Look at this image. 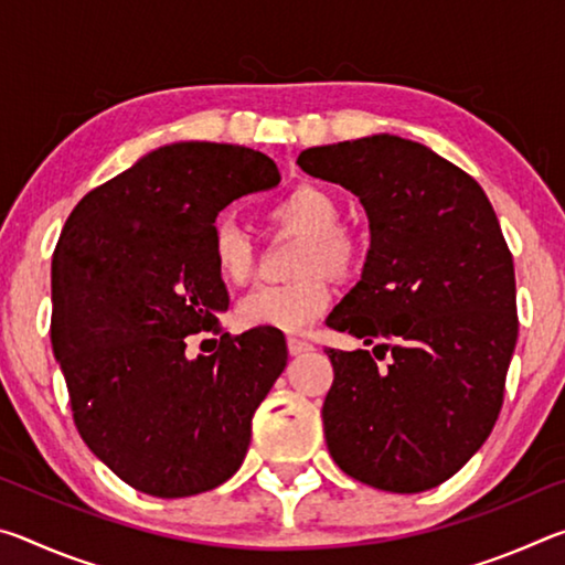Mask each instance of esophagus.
<instances>
[{
    "label": "esophagus",
    "mask_w": 565,
    "mask_h": 565,
    "mask_svg": "<svg viewBox=\"0 0 565 565\" xmlns=\"http://www.w3.org/2000/svg\"><path fill=\"white\" fill-rule=\"evenodd\" d=\"M286 347H289V353H291V356H299V353H306V351H311L313 347H311V343L309 341H303V339H289V341H286Z\"/></svg>",
    "instance_id": "34e87169"
}]
</instances>
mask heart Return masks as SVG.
<instances>
[{"label":"heart","instance_id":"obj_1","mask_svg":"<svg viewBox=\"0 0 565 565\" xmlns=\"http://www.w3.org/2000/svg\"><path fill=\"white\" fill-rule=\"evenodd\" d=\"M339 204L327 189L299 184L276 199L269 222L306 236L296 271L289 284H264L248 291L236 306L238 323L246 329L299 333L329 311L333 289L329 274L349 276L356 269L361 246L356 236L339 226ZM209 256L216 274L228 284H244L254 269V252L242 228L216 222L209 234Z\"/></svg>","mask_w":565,"mask_h":565}]
</instances>
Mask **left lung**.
I'll return each instance as SVG.
<instances>
[{"instance_id":"left-lung-1","label":"left lung","mask_w":565,"mask_h":565,"mask_svg":"<svg viewBox=\"0 0 565 565\" xmlns=\"http://www.w3.org/2000/svg\"><path fill=\"white\" fill-rule=\"evenodd\" d=\"M296 164L356 194L371 232L361 281L327 319L374 347L327 349L329 454L374 489H434L483 446L503 404L519 317L499 218L473 177L394 134L306 149Z\"/></svg>"}]
</instances>
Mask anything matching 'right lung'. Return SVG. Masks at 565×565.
Instances as JSON below:
<instances>
[{
    "label": "right lung",
    "mask_w": 565,
    "mask_h": 565,
    "mask_svg": "<svg viewBox=\"0 0 565 565\" xmlns=\"http://www.w3.org/2000/svg\"><path fill=\"white\" fill-rule=\"evenodd\" d=\"M281 181L262 151L177 141L92 189L52 259V349L89 451L157 499L212 491L242 466L252 418L289 359L281 331L224 333L228 294L209 256L222 209Z\"/></svg>",
    "instance_id": "right-lung-1"
}]
</instances>
